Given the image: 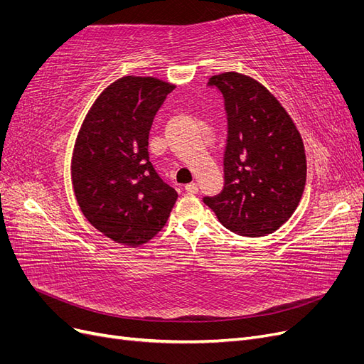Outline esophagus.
I'll list each match as a JSON object with an SVG mask.
<instances>
[{"label":"esophagus","mask_w":364,"mask_h":364,"mask_svg":"<svg viewBox=\"0 0 364 364\" xmlns=\"http://www.w3.org/2000/svg\"><path fill=\"white\" fill-rule=\"evenodd\" d=\"M185 190H186V193H190V194H197V193H199V186H197V183H188L185 186Z\"/></svg>","instance_id":"esophagus-1"}]
</instances>
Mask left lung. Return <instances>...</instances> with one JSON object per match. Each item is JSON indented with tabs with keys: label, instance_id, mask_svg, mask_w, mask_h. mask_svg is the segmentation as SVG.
Wrapping results in <instances>:
<instances>
[{
	"label": "left lung",
	"instance_id": "1",
	"mask_svg": "<svg viewBox=\"0 0 364 364\" xmlns=\"http://www.w3.org/2000/svg\"><path fill=\"white\" fill-rule=\"evenodd\" d=\"M209 85L223 94L228 114L225 188L203 202L218 222L245 237L278 230L305 188L306 158L294 121L266 86L228 71Z\"/></svg>",
	"mask_w": 364,
	"mask_h": 364
}]
</instances>
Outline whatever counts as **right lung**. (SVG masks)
I'll list each match as a JSON object with an SVG mask.
<instances>
[{
    "mask_svg": "<svg viewBox=\"0 0 364 364\" xmlns=\"http://www.w3.org/2000/svg\"><path fill=\"white\" fill-rule=\"evenodd\" d=\"M174 87L156 77H121L95 98L77 134L71 158L75 200L87 222L115 243H147L178 200L149 161L153 118Z\"/></svg>",
    "mask_w": 364,
    "mask_h": 364,
    "instance_id": "add662e5",
    "label": "right lung"
}]
</instances>
